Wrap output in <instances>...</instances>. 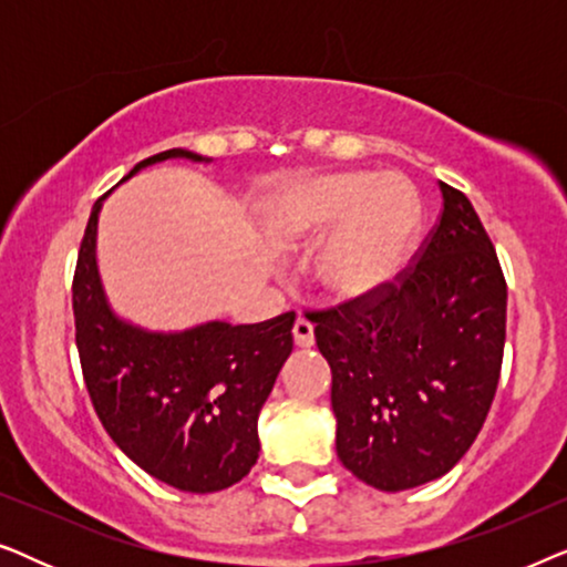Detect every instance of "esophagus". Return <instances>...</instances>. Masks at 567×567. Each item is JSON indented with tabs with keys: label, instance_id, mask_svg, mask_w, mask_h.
Listing matches in <instances>:
<instances>
[{
	"label": "esophagus",
	"instance_id": "obj_1",
	"mask_svg": "<svg viewBox=\"0 0 567 567\" xmlns=\"http://www.w3.org/2000/svg\"><path fill=\"white\" fill-rule=\"evenodd\" d=\"M293 343L297 348H312L315 346V324L307 320V317H297L293 322Z\"/></svg>",
	"mask_w": 567,
	"mask_h": 567
}]
</instances>
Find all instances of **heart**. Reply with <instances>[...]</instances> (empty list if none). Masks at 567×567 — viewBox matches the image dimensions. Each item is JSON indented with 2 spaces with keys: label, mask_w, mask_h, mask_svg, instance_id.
Masks as SVG:
<instances>
[{
  "label": "heart",
  "mask_w": 567,
  "mask_h": 567,
  "mask_svg": "<svg viewBox=\"0 0 567 567\" xmlns=\"http://www.w3.org/2000/svg\"><path fill=\"white\" fill-rule=\"evenodd\" d=\"M421 206L402 175L322 173L278 193L270 231L286 252L328 245L315 260V281L332 301H363L398 281L413 252Z\"/></svg>",
  "instance_id": "heart-1"
}]
</instances>
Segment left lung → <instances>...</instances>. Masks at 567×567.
Instances as JSON below:
<instances>
[{
    "label": "left lung",
    "mask_w": 567,
    "mask_h": 567,
    "mask_svg": "<svg viewBox=\"0 0 567 567\" xmlns=\"http://www.w3.org/2000/svg\"><path fill=\"white\" fill-rule=\"evenodd\" d=\"M439 190L441 219L398 284L307 315L332 371L340 462L386 493L431 483L467 454L501 377L498 255L470 198Z\"/></svg>",
    "instance_id": "1"
}]
</instances>
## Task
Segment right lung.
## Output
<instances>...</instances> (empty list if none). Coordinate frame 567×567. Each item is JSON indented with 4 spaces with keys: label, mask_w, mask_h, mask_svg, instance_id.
I'll list each match as a JSON object with an SVG mask.
<instances>
[{
    "label": "right lung",
    "mask_w": 567,
    "mask_h": 567,
    "mask_svg": "<svg viewBox=\"0 0 567 567\" xmlns=\"http://www.w3.org/2000/svg\"><path fill=\"white\" fill-rule=\"evenodd\" d=\"M212 162L167 150L138 162ZM92 206L76 258L72 301L84 384L123 454L162 483L185 493H216L258 462V415L289 359L297 315L258 324L204 322L177 332L138 328L113 312L97 270V216Z\"/></svg>",
    "instance_id": "right-lung-1"
}]
</instances>
